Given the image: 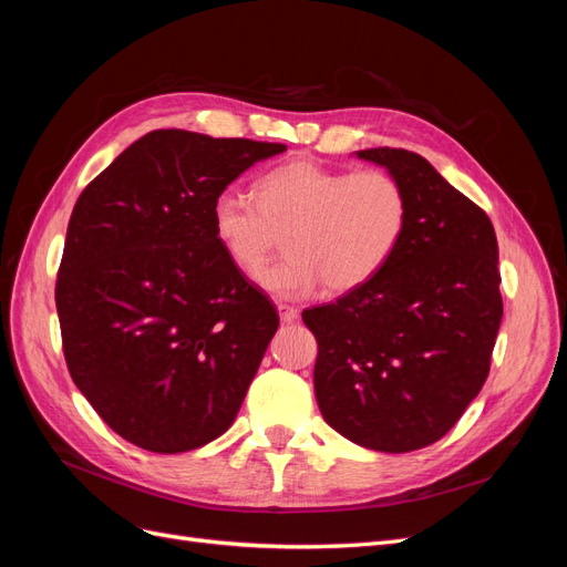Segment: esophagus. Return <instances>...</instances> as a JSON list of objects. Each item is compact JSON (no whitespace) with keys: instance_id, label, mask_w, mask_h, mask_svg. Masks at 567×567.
<instances>
[{"instance_id":"esophagus-1","label":"esophagus","mask_w":567,"mask_h":567,"mask_svg":"<svg viewBox=\"0 0 567 567\" xmlns=\"http://www.w3.org/2000/svg\"><path fill=\"white\" fill-rule=\"evenodd\" d=\"M277 310H279V317H281L284 323H293L298 319V315H300L296 307H290V305H279Z\"/></svg>"}]
</instances>
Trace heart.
<instances>
[{
	"label": "heart",
	"instance_id": "b5f03b06",
	"mask_svg": "<svg viewBox=\"0 0 567 567\" xmlns=\"http://www.w3.org/2000/svg\"><path fill=\"white\" fill-rule=\"evenodd\" d=\"M255 199L225 188L213 200L215 241L252 277L287 234L289 255L257 275L267 293L296 300L326 281L348 293L373 281L404 241L409 198L385 169L326 167L312 158L281 163L255 182Z\"/></svg>",
	"mask_w": 567,
	"mask_h": 567
}]
</instances>
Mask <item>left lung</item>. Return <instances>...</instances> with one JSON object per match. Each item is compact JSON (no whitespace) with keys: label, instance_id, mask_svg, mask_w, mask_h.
Listing matches in <instances>:
<instances>
[{"label":"left lung","instance_id":"left-lung-1","mask_svg":"<svg viewBox=\"0 0 567 567\" xmlns=\"http://www.w3.org/2000/svg\"><path fill=\"white\" fill-rule=\"evenodd\" d=\"M409 198L404 241L367 286L302 312L317 338L323 421L367 450L437 442L477 398L504 315L499 246L485 210L419 153L367 148Z\"/></svg>","mask_w":567,"mask_h":567}]
</instances>
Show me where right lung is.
<instances>
[{
    "mask_svg": "<svg viewBox=\"0 0 567 567\" xmlns=\"http://www.w3.org/2000/svg\"><path fill=\"white\" fill-rule=\"evenodd\" d=\"M284 144L153 130L80 194L56 279L75 385L136 447L179 454L234 423L279 315L210 225L219 192Z\"/></svg>",
    "mask_w": 567,
    "mask_h": 567,
    "instance_id": "add662e5",
    "label": "right lung"
}]
</instances>
